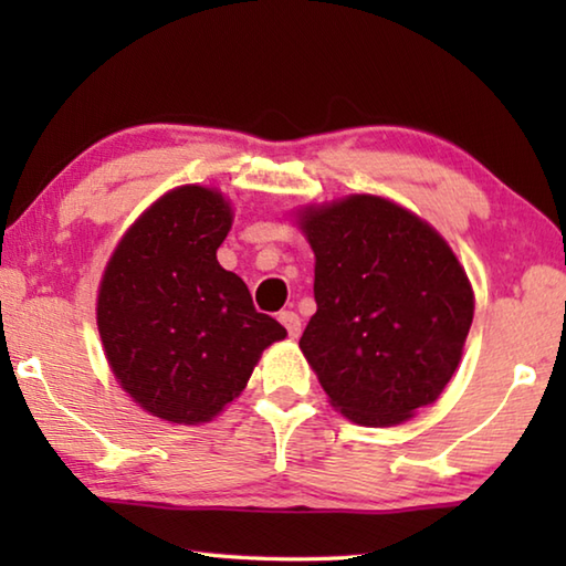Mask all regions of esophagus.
Returning a JSON list of instances; mask_svg holds the SVG:
<instances>
[{
    "label": "esophagus",
    "mask_w": 566,
    "mask_h": 566,
    "mask_svg": "<svg viewBox=\"0 0 566 566\" xmlns=\"http://www.w3.org/2000/svg\"><path fill=\"white\" fill-rule=\"evenodd\" d=\"M280 322L284 324L286 327V332H290V337L294 339V337H300V332H302V319H300V314L296 312H290V310H284V312H280Z\"/></svg>",
    "instance_id": "esophagus-1"
}]
</instances>
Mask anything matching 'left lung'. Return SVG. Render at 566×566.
<instances>
[{"instance_id": "obj_1", "label": "left lung", "mask_w": 566, "mask_h": 566, "mask_svg": "<svg viewBox=\"0 0 566 566\" xmlns=\"http://www.w3.org/2000/svg\"><path fill=\"white\" fill-rule=\"evenodd\" d=\"M317 314L300 339L332 405L357 424L389 427L432 405L452 379L474 296L432 227L381 197L310 207Z\"/></svg>"}]
</instances>
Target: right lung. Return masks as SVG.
Listing matches in <instances>:
<instances>
[{"mask_svg": "<svg viewBox=\"0 0 566 566\" xmlns=\"http://www.w3.org/2000/svg\"><path fill=\"white\" fill-rule=\"evenodd\" d=\"M232 227L224 197L171 189L114 249L97 302L99 337L122 389L175 424L209 421L247 387L286 329L217 262Z\"/></svg>", "mask_w": 566, "mask_h": 566, "instance_id": "add662e5", "label": "right lung"}]
</instances>
